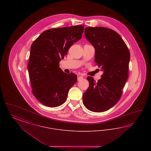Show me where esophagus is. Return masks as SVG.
Here are the masks:
<instances>
[{"label":"esophagus","instance_id":"1","mask_svg":"<svg viewBox=\"0 0 151 151\" xmlns=\"http://www.w3.org/2000/svg\"><path fill=\"white\" fill-rule=\"evenodd\" d=\"M83 79V77L82 76H78V81H81Z\"/></svg>","mask_w":151,"mask_h":151}]
</instances>
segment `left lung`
I'll return each mask as SVG.
<instances>
[{"instance_id": "obj_1", "label": "left lung", "mask_w": 151, "mask_h": 151, "mask_svg": "<svg viewBox=\"0 0 151 151\" xmlns=\"http://www.w3.org/2000/svg\"><path fill=\"white\" fill-rule=\"evenodd\" d=\"M86 40L95 49L94 62L103 74L97 82L88 76L89 86L83 94L86 108L102 112L119 100L128 78L130 54L122 37L114 30L104 27H86Z\"/></svg>"}]
</instances>
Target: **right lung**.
Returning a JSON list of instances; mask_svg holds the SVG:
<instances>
[{"label":"right lung","instance_id":"obj_1","mask_svg":"<svg viewBox=\"0 0 151 151\" xmlns=\"http://www.w3.org/2000/svg\"><path fill=\"white\" fill-rule=\"evenodd\" d=\"M84 25L48 29L33 42L28 65L32 92L43 105L54 108L65 102L77 76L59 67L72 45L81 38Z\"/></svg>","mask_w":151,"mask_h":151}]
</instances>
